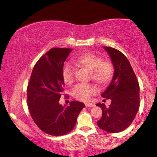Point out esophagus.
<instances>
[{"mask_svg": "<svg viewBox=\"0 0 157 157\" xmlns=\"http://www.w3.org/2000/svg\"><path fill=\"white\" fill-rule=\"evenodd\" d=\"M85 105H86V107H94V104L90 103V102H86V103H85Z\"/></svg>", "mask_w": 157, "mask_h": 157, "instance_id": "esophagus-1", "label": "esophagus"}]
</instances>
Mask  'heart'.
Masks as SVG:
<instances>
[{
	"label": "heart",
	"mask_w": 157,
	"mask_h": 157,
	"mask_svg": "<svg viewBox=\"0 0 157 157\" xmlns=\"http://www.w3.org/2000/svg\"><path fill=\"white\" fill-rule=\"evenodd\" d=\"M77 66L83 67L90 71L91 78L99 86H105L113 80L114 77V67L109 61H103L102 57L91 52L77 56L74 60ZM62 77L64 82L71 85L74 82V70L69 64H65L62 70ZM97 92V88L91 83H80L73 88L71 94L75 99L86 101L92 94Z\"/></svg>",
	"instance_id": "obj_1"
}]
</instances>
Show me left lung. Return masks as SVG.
Masks as SVG:
<instances>
[{
  "label": "left lung",
  "mask_w": 157,
  "mask_h": 157,
  "mask_svg": "<svg viewBox=\"0 0 157 157\" xmlns=\"http://www.w3.org/2000/svg\"><path fill=\"white\" fill-rule=\"evenodd\" d=\"M109 53L114 67V77L107 89L102 94L104 98L111 99L109 108L97 103L102 110V117L97 125L109 133L125 130L132 123L140 107V86L130 62L121 52L103 46Z\"/></svg>",
  "instance_id": "obj_1"
}]
</instances>
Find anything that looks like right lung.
<instances>
[{"instance_id":"1","label":"right lung","mask_w":157,"mask_h":157,"mask_svg":"<svg viewBox=\"0 0 157 157\" xmlns=\"http://www.w3.org/2000/svg\"><path fill=\"white\" fill-rule=\"evenodd\" d=\"M72 48H53L37 60L27 87V105L30 115L41 131L62 136L73 130L82 102L71 101L65 107L59 104L64 91L62 70Z\"/></svg>"}]
</instances>
